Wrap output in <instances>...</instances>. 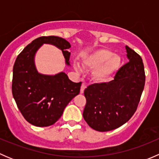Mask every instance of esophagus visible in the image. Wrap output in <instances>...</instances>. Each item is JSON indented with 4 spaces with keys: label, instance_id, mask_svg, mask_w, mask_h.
<instances>
[{
    "label": "esophagus",
    "instance_id": "esophagus-1",
    "mask_svg": "<svg viewBox=\"0 0 159 159\" xmlns=\"http://www.w3.org/2000/svg\"><path fill=\"white\" fill-rule=\"evenodd\" d=\"M85 88H86V85H85V84H84V83H83V84H81V91H80V93H81V94H83V93H84V89H85Z\"/></svg>",
    "mask_w": 159,
    "mask_h": 159
}]
</instances>
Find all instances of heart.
<instances>
[{"label": "heart", "instance_id": "heart-1", "mask_svg": "<svg viewBox=\"0 0 159 159\" xmlns=\"http://www.w3.org/2000/svg\"><path fill=\"white\" fill-rule=\"evenodd\" d=\"M83 65L89 69H93L92 78L98 83L108 82L114 78L121 66V57L112 54L106 48L97 49L84 56L82 60ZM78 72H82L83 68L76 63L74 65Z\"/></svg>", "mask_w": 159, "mask_h": 159}]
</instances>
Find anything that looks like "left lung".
Segmentation results:
<instances>
[{
	"label": "left lung",
	"instance_id": "1",
	"mask_svg": "<svg viewBox=\"0 0 159 159\" xmlns=\"http://www.w3.org/2000/svg\"><path fill=\"white\" fill-rule=\"evenodd\" d=\"M129 61L121 67L115 80L94 84L84 90L86 105L83 118L94 130L108 131L127 122L137 109L145 87L142 57L125 46Z\"/></svg>",
	"mask_w": 159,
	"mask_h": 159
}]
</instances>
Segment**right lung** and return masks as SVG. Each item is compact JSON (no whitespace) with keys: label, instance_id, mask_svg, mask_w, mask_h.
I'll return each mask as SVG.
<instances>
[{"label":"right lung","instance_id":"obj_1","mask_svg":"<svg viewBox=\"0 0 159 159\" xmlns=\"http://www.w3.org/2000/svg\"><path fill=\"white\" fill-rule=\"evenodd\" d=\"M61 50L65 65L70 66V44L57 36L41 37L34 40L17 56L13 68L12 94L24 118L37 127L54 124L65 107L80 92L81 82L75 83L61 71L44 75L38 71L35 55L43 44Z\"/></svg>","mask_w":159,"mask_h":159}]
</instances>
